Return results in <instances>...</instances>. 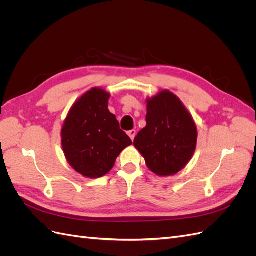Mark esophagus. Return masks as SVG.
<instances>
[{
  "label": "esophagus",
  "instance_id": "34e87169",
  "mask_svg": "<svg viewBox=\"0 0 256 256\" xmlns=\"http://www.w3.org/2000/svg\"><path fill=\"white\" fill-rule=\"evenodd\" d=\"M136 131L134 129L128 131V136H130V138H131V140H132V141L134 140V136H136Z\"/></svg>",
  "mask_w": 256,
  "mask_h": 256
}]
</instances>
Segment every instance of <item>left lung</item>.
<instances>
[{"instance_id": "8db88e82", "label": "left lung", "mask_w": 256, "mask_h": 256, "mask_svg": "<svg viewBox=\"0 0 256 256\" xmlns=\"http://www.w3.org/2000/svg\"><path fill=\"white\" fill-rule=\"evenodd\" d=\"M196 138L193 118L173 92L164 90L147 99L146 127L134 144L152 172L159 176L180 172L192 158Z\"/></svg>"}]
</instances>
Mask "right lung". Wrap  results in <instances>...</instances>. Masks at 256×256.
Here are the masks:
<instances>
[{
  "mask_svg": "<svg viewBox=\"0 0 256 256\" xmlns=\"http://www.w3.org/2000/svg\"><path fill=\"white\" fill-rule=\"evenodd\" d=\"M110 94L94 88L78 99L62 128V146L74 171L88 178L106 175L122 150L132 144L108 109Z\"/></svg>",
  "mask_w": 256,
  "mask_h": 256,
  "instance_id": "add662e5",
  "label": "right lung"
}]
</instances>
